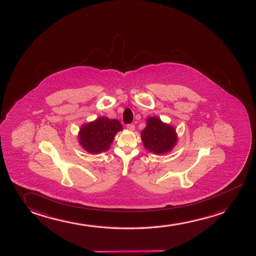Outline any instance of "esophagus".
<instances>
[{
  "mask_svg": "<svg viewBox=\"0 0 256 256\" xmlns=\"http://www.w3.org/2000/svg\"><path fill=\"white\" fill-rule=\"evenodd\" d=\"M126 128H127L128 130H135V124H129L126 126Z\"/></svg>",
  "mask_w": 256,
  "mask_h": 256,
  "instance_id": "obj_1",
  "label": "esophagus"
}]
</instances>
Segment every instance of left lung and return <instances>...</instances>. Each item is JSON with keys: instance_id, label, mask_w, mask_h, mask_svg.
Segmentation results:
<instances>
[{"instance_id": "obj_1", "label": "left lung", "mask_w": 256, "mask_h": 256, "mask_svg": "<svg viewBox=\"0 0 256 256\" xmlns=\"http://www.w3.org/2000/svg\"><path fill=\"white\" fill-rule=\"evenodd\" d=\"M141 140L148 151L163 154L173 149L176 144L177 135L173 126L151 116L146 119V126L141 132Z\"/></svg>"}]
</instances>
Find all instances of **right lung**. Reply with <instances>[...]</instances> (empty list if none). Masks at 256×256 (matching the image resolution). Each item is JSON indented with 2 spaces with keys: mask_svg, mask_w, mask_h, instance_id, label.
<instances>
[{
  "mask_svg": "<svg viewBox=\"0 0 256 256\" xmlns=\"http://www.w3.org/2000/svg\"><path fill=\"white\" fill-rule=\"evenodd\" d=\"M122 130L118 120L102 116L80 127V144L90 154H101L110 148L116 134Z\"/></svg>",
  "mask_w": 256,
  "mask_h": 256,
  "instance_id": "add662e5",
  "label": "right lung"
}]
</instances>
